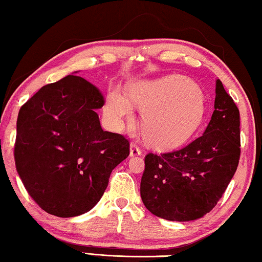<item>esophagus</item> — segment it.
Masks as SVG:
<instances>
[{
	"label": "esophagus",
	"instance_id": "1",
	"mask_svg": "<svg viewBox=\"0 0 262 262\" xmlns=\"http://www.w3.org/2000/svg\"><path fill=\"white\" fill-rule=\"evenodd\" d=\"M141 153H142V150H141V148H140L139 144L133 142L130 144V155L136 156V155H141Z\"/></svg>",
	"mask_w": 262,
	"mask_h": 262
}]
</instances>
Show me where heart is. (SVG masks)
<instances>
[{"mask_svg":"<svg viewBox=\"0 0 262 262\" xmlns=\"http://www.w3.org/2000/svg\"><path fill=\"white\" fill-rule=\"evenodd\" d=\"M128 95L133 103L143 109V136L156 147L181 146L192 139L204 123V94L195 82L185 76L169 75L136 82L129 87ZM130 101L119 89L108 92L104 112L112 123L119 126L123 119L132 116Z\"/></svg>","mask_w":262,"mask_h":262,"instance_id":"b5f03b06","label":"heart"}]
</instances>
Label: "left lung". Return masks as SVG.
Here are the masks:
<instances>
[{
  "label": "left lung",
  "mask_w": 262,
  "mask_h": 262,
  "mask_svg": "<svg viewBox=\"0 0 262 262\" xmlns=\"http://www.w3.org/2000/svg\"><path fill=\"white\" fill-rule=\"evenodd\" d=\"M212 120L200 138L180 149L148 153L140 193L146 208L171 221L209 213L227 189L240 160V113L216 81Z\"/></svg>",
  "instance_id": "left-lung-1"
}]
</instances>
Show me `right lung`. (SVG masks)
I'll return each instance as SVG.
<instances>
[{
    "instance_id": "1",
    "label": "right lung",
    "mask_w": 262,
    "mask_h": 262,
    "mask_svg": "<svg viewBox=\"0 0 262 262\" xmlns=\"http://www.w3.org/2000/svg\"><path fill=\"white\" fill-rule=\"evenodd\" d=\"M103 104L99 88L68 75L43 85L19 109L15 166L27 192L52 215L91 210L112 170L129 155L123 135L101 128L95 109Z\"/></svg>"
}]
</instances>
